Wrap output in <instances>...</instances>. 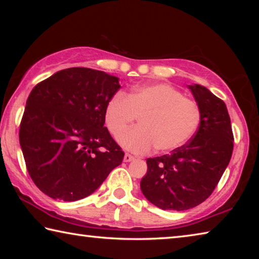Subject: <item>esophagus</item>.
Returning <instances> with one entry per match:
<instances>
[{"mask_svg": "<svg viewBox=\"0 0 259 259\" xmlns=\"http://www.w3.org/2000/svg\"><path fill=\"white\" fill-rule=\"evenodd\" d=\"M134 160H135V157L133 155L128 154V153H126V154H124V157H123V161L124 162H131V161H134Z\"/></svg>", "mask_w": 259, "mask_h": 259, "instance_id": "esophagus-1", "label": "esophagus"}]
</instances>
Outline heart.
<instances>
[{
	"label": "heart",
	"mask_w": 259,
	"mask_h": 259,
	"mask_svg": "<svg viewBox=\"0 0 259 259\" xmlns=\"http://www.w3.org/2000/svg\"><path fill=\"white\" fill-rule=\"evenodd\" d=\"M139 116L140 125L125 130ZM201 111L198 104L165 83L135 88L126 96L116 94L108 100L105 123L126 150L144 154L157 147L161 153L182 147L198 130Z\"/></svg>",
	"instance_id": "heart-1"
}]
</instances>
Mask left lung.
Returning a JSON list of instances; mask_svg holds the SVG:
<instances>
[{
  "mask_svg": "<svg viewBox=\"0 0 259 259\" xmlns=\"http://www.w3.org/2000/svg\"><path fill=\"white\" fill-rule=\"evenodd\" d=\"M201 111L196 134L171 154L146 160L140 182L145 198L163 210H187L208 199L233 152V133L226 105L200 84L188 85Z\"/></svg>",
  "mask_w": 259,
  "mask_h": 259,
  "instance_id": "8db88e82",
  "label": "left lung"
}]
</instances>
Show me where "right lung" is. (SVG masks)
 <instances>
[{
  "instance_id": "right-lung-1",
  "label": "right lung",
  "mask_w": 259,
  "mask_h": 259,
  "mask_svg": "<svg viewBox=\"0 0 259 259\" xmlns=\"http://www.w3.org/2000/svg\"><path fill=\"white\" fill-rule=\"evenodd\" d=\"M119 77L85 67L55 73L33 88L19 143L35 185L56 200L93 194L120 165L124 153L105 124Z\"/></svg>"
}]
</instances>
